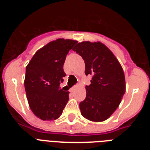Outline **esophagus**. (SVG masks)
I'll list each match as a JSON object with an SVG mask.
<instances>
[{"label": "esophagus", "mask_w": 150, "mask_h": 150, "mask_svg": "<svg viewBox=\"0 0 150 150\" xmlns=\"http://www.w3.org/2000/svg\"><path fill=\"white\" fill-rule=\"evenodd\" d=\"M76 86H74V87H73V88H71V91H74V90L76 89Z\"/></svg>", "instance_id": "esophagus-1"}]
</instances>
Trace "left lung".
Wrapping results in <instances>:
<instances>
[{
  "mask_svg": "<svg viewBox=\"0 0 150 150\" xmlns=\"http://www.w3.org/2000/svg\"><path fill=\"white\" fill-rule=\"evenodd\" d=\"M73 50L84 60L86 75H92L91 84L86 86V97L79 103L81 114L90 121H104L117 109L125 92L122 67L100 42L83 41Z\"/></svg>",
  "mask_w": 150,
  "mask_h": 150,
  "instance_id": "obj_1",
  "label": "left lung"
}]
</instances>
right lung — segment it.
<instances>
[{
	"label": "right lung",
	"mask_w": 150,
	"mask_h": 150,
	"mask_svg": "<svg viewBox=\"0 0 150 150\" xmlns=\"http://www.w3.org/2000/svg\"><path fill=\"white\" fill-rule=\"evenodd\" d=\"M76 40L59 38L36 52L26 67L25 88L30 110L42 120L60 117L69 100V91L60 88L66 76L63 65Z\"/></svg>",
	"instance_id": "right-lung-1"
}]
</instances>
